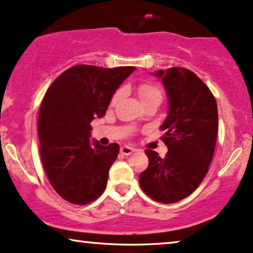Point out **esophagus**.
Wrapping results in <instances>:
<instances>
[{
  "instance_id": "obj_1",
  "label": "esophagus",
  "mask_w": 253,
  "mask_h": 253,
  "mask_svg": "<svg viewBox=\"0 0 253 253\" xmlns=\"http://www.w3.org/2000/svg\"><path fill=\"white\" fill-rule=\"evenodd\" d=\"M134 150H135V149L132 148V147H129V146H126V145L121 146V148H120V152L123 153L124 155H130L134 152Z\"/></svg>"
}]
</instances>
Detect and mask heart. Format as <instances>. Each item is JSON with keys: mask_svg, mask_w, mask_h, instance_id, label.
<instances>
[{"mask_svg": "<svg viewBox=\"0 0 253 253\" xmlns=\"http://www.w3.org/2000/svg\"><path fill=\"white\" fill-rule=\"evenodd\" d=\"M123 92L124 89L120 88L118 89L116 93H114L113 98H112L111 100L112 105H114L118 100H119L121 95H123ZM139 94H140V98H141L142 103H145V101H148V100H159V101L162 100L161 89H160L158 86L149 84V83H143V84L139 86Z\"/></svg>", "mask_w": 253, "mask_h": 253, "instance_id": "1", "label": "heart"}]
</instances>
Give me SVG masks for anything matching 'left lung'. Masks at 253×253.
I'll return each mask as SVG.
<instances>
[{
    "instance_id": "8db88e82",
    "label": "left lung",
    "mask_w": 253,
    "mask_h": 253,
    "mask_svg": "<svg viewBox=\"0 0 253 253\" xmlns=\"http://www.w3.org/2000/svg\"><path fill=\"white\" fill-rule=\"evenodd\" d=\"M168 98V116L160 126L168 152L160 158L146 149L149 164L140 174L143 193L160 203H175L193 194L206 176L218 133L217 103L209 87L190 70H158Z\"/></svg>"
}]
</instances>
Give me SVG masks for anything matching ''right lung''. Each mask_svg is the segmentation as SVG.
<instances>
[{
	"label": "right lung",
	"instance_id": "add662e5",
	"mask_svg": "<svg viewBox=\"0 0 253 253\" xmlns=\"http://www.w3.org/2000/svg\"><path fill=\"white\" fill-rule=\"evenodd\" d=\"M134 70L75 65L44 95L38 116L42 164L53 189L70 203L84 206L106 188L119 145L91 141V121L105 116L114 92Z\"/></svg>",
	"mask_w": 253,
	"mask_h": 253
}]
</instances>
